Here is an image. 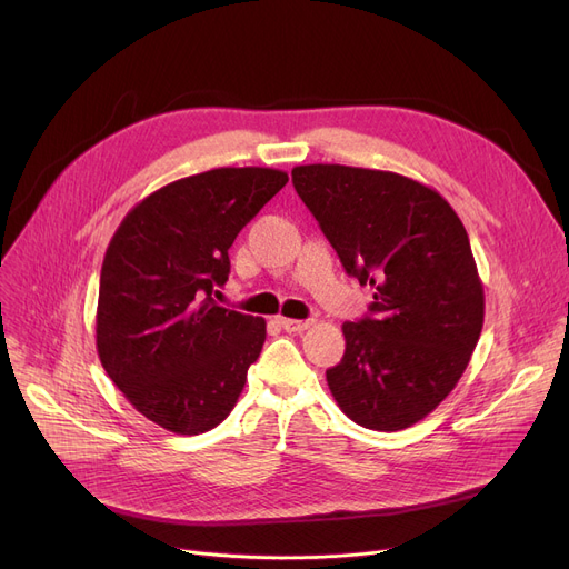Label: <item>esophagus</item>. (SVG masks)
I'll return each mask as SVG.
<instances>
[{"mask_svg": "<svg viewBox=\"0 0 569 569\" xmlns=\"http://www.w3.org/2000/svg\"><path fill=\"white\" fill-rule=\"evenodd\" d=\"M286 332H305L311 327V320H295V318H281L279 320Z\"/></svg>", "mask_w": 569, "mask_h": 569, "instance_id": "34e87169", "label": "esophagus"}]
</instances>
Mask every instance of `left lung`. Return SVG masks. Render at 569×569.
I'll return each mask as SVG.
<instances>
[{"label": "left lung", "instance_id": "obj_1", "mask_svg": "<svg viewBox=\"0 0 569 569\" xmlns=\"http://www.w3.org/2000/svg\"><path fill=\"white\" fill-rule=\"evenodd\" d=\"M292 184L346 272L373 290V316L341 327L330 392L355 425L408 429L455 390L482 332L468 232L436 189L399 172L311 163L292 168Z\"/></svg>", "mask_w": 569, "mask_h": 569}]
</instances>
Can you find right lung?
Here are the masks:
<instances>
[{
    "label": "right lung",
    "instance_id": "1",
    "mask_svg": "<svg viewBox=\"0 0 569 569\" xmlns=\"http://www.w3.org/2000/svg\"><path fill=\"white\" fill-rule=\"evenodd\" d=\"M288 182L277 168H214L142 198L103 256L97 350L127 401L179 436L221 425L244 390L267 322L217 307L228 249Z\"/></svg>",
    "mask_w": 569,
    "mask_h": 569
}]
</instances>
